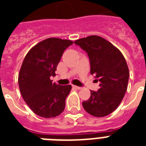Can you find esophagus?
I'll use <instances>...</instances> for the list:
<instances>
[{"mask_svg": "<svg viewBox=\"0 0 146 146\" xmlns=\"http://www.w3.org/2000/svg\"><path fill=\"white\" fill-rule=\"evenodd\" d=\"M73 86V88H74V89H81V87L77 86H74V85H73V86Z\"/></svg>", "mask_w": 146, "mask_h": 146, "instance_id": "obj_1", "label": "esophagus"}]
</instances>
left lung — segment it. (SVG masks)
Here are the masks:
<instances>
[{
    "label": "left lung",
    "mask_w": 146,
    "mask_h": 146,
    "mask_svg": "<svg viewBox=\"0 0 146 146\" xmlns=\"http://www.w3.org/2000/svg\"><path fill=\"white\" fill-rule=\"evenodd\" d=\"M74 43L87 52L90 72L100 82L98 91H91L82 106L94 117H105L115 111L127 92L129 76L127 61L117 48L98 35L82 38Z\"/></svg>",
    "instance_id": "8db88e82"
}]
</instances>
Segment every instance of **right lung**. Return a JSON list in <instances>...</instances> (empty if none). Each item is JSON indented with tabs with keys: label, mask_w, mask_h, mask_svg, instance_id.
<instances>
[{
	"label": "right lung",
	"mask_w": 146,
	"mask_h": 146,
	"mask_svg": "<svg viewBox=\"0 0 146 146\" xmlns=\"http://www.w3.org/2000/svg\"><path fill=\"white\" fill-rule=\"evenodd\" d=\"M70 40L49 38L33 47L24 58L18 76L23 98L29 108L44 118L55 117L65 108L70 85L53 83L58 63Z\"/></svg>",
	"instance_id": "add662e5"
}]
</instances>
